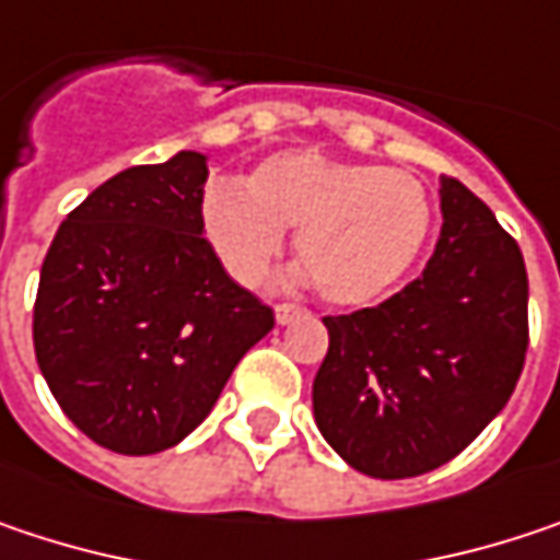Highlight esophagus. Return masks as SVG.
I'll return each mask as SVG.
<instances>
[{"label": "esophagus", "instance_id": "34e87169", "mask_svg": "<svg viewBox=\"0 0 560 560\" xmlns=\"http://www.w3.org/2000/svg\"><path fill=\"white\" fill-rule=\"evenodd\" d=\"M301 314H307L304 304H294V301H281V304H276V320H279V324H291V320L301 317Z\"/></svg>", "mask_w": 560, "mask_h": 560}]
</instances>
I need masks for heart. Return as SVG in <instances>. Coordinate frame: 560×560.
Here are the masks:
<instances>
[{"label": "heart", "instance_id": "b5f03b06", "mask_svg": "<svg viewBox=\"0 0 560 560\" xmlns=\"http://www.w3.org/2000/svg\"><path fill=\"white\" fill-rule=\"evenodd\" d=\"M201 224L230 276L259 284L298 230L294 249L311 284L332 304H369L407 276L430 236L420 178L320 150H284L246 182L214 185Z\"/></svg>", "mask_w": 560, "mask_h": 560}]
</instances>
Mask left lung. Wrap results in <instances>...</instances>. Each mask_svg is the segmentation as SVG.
Instances as JSON below:
<instances>
[{
    "label": "left lung",
    "instance_id": "obj_1",
    "mask_svg": "<svg viewBox=\"0 0 560 560\" xmlns=\"http://www.w3.org/2000/svg\"><path fill=\"white\" fill-rule=\"evenodd\" d=\"M314 378L324 439L362 475L397 481L452 462L503 410L529 349L520 243L458 178L423 276L375 307L324 317Z\"/></svg>",
    "mask_w": 560,
    "mask_h": 560
}]
</instances>
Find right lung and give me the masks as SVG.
Instances as JSON below:
<instances>
[{"label": "right lung", "instance_id": "1", "mask_svg": "<svg viewBox=\"0 0 560 560\" xmlns=\"http://www.w3.org/2000/svg\"><path fill=\"white\" fill-rule=\"evenodd\" d=\"M205 182L191 150L130 166L67 214L40 266V375L73 427L118 455L182 442L276 327L205 236Z\"/></svg>", "mask_w": 560, "mask_h": 560}]
</instances>
